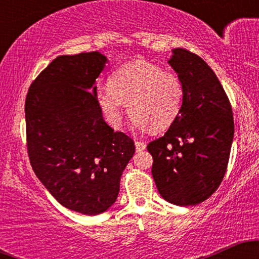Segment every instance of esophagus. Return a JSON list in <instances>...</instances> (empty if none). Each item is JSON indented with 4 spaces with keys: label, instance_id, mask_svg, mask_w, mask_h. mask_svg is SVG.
<instances>
[{
    "label": "esophagus",
    "instance_id": "1",
    "mask_svg": "<svg viewBox=\"0 0 259 259\" xmlns=\"http://www.w3.org/2000/svg\"><path fill=\"white\" fill-rule=\"evenodd\" d=\"M135 148H136V152H141L146 148V144L142 141H135Z\"/></svg>",
    "mask_w": 259,
    "mask_h": 259
}]
</instances>
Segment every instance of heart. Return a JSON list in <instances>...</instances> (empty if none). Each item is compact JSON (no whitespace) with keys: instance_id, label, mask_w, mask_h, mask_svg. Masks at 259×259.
I'll return each mask as SVG.
<instances>
[{"instance_id":"b5f03b06","label":"heart","mask_w":259,"mask_h":259,"mask_svg":"<svg viewBox=\"0 0 259 259\" xmlns=\"http://www.w3.org/2000/svg\"><path fill=\"white\" fill-rule=\"evenodd\" d=\"M184 95L177 74L164 72L158 64L135 61L113 73L109 86L97 90V100L109 125H121L127 105L134 126L145 132L170 126L180 114Z\"/></svg>"}]
</instances>
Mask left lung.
Returning <instances> with one entry per match:
<instances>
[{
	"label": "left lung",
	"mask_w": 259,
	"mask_h": 259,
	"mask_svg": "<svg viewBox=\"0 0 259 259\" xmlns=\"http://www.w3.org/2000/svg\"><path fill=\"white\" fill-rule=\"evenodd\" d=\"M168 61L184 85L180 114L162 138L147 145L152 177L165 201L196 206L214 194L227 171L234 138L230 101L201 57L174 49Z\"/></svg>",
	"instance_id": "obj_1"
}]
</instances>
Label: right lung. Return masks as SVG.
Instances as JSON below:
<instances>
[{
    "label": "right lung",
    "mask_w": 259,
    "mask_h": 259,
    "mask_svg": "<svg viewBox=\"0 0 259 259\" xmlns=\"http://www.w3.org/2000/svg\"><path fill=\"white\" fill-rule=\"evenodd\" d=\"M106 63L97 51L58 56L31 82L25 100L32 170L62 206L88 215L114 203L135 153L133 139L102 117L95 82Z\"/></svg>",
    "instance_id": "1"
}]
</instances>
